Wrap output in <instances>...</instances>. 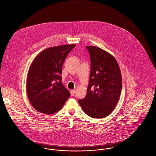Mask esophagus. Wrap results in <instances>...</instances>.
I'll list each match as a JSON object with an SVG mask.
<instances>
[{
  "label": "esophagus",
  "mask_w": 156,
  "mask_h": 156,
  "mask_svg": "<svg viewBox=\"0 0 156 156\" xmlns=\"http://www.w3.org/2000/svg\"><path fill=\"white\" fill-rule=\"evenodd\" d=\"M75 90H70V94L72 96H74L75 95Z\"/></svg>",
  "instance_id": "obj_1"
}]
</instances>
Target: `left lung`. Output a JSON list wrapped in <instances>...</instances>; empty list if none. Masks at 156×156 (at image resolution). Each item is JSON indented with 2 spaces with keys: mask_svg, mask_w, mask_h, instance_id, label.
Masks as SVG:
<instances>
[{
  "mask_svg": "<svg viewBox=\"0 0 156 156\" xmlns=\"http://www.w3.org/2000/svg\"><path fill=\"white\" fill-rule=\"evenodd\" d=\"M90 56L91 70L86 97L78 103L94 119L107 117L114 109L121 94L122 78L115 58L95 46H86Z\"/></svg>",
  "mask_w": 156,
  "mask_h": 156,
  "instance_id": "obj_1",
  "label": "left lung"
}]
</instances>
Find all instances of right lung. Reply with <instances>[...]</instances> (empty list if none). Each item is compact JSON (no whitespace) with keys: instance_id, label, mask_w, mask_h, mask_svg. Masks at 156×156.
Here are the masks:
<instances>
[{"instance_id":"obj_1","label":"right lung","mask_w":156,"mask_h":156,"mask_svg":"<svg viewBox=\"0 0 156 156\" xmlns=\"http://www.w3.org/2000/svg\"><path fill=\"white\" fill-rule=\"evenodd\" d=\"M76 44L49 47L39 53L27 74V94L39 112L53 114L64 105L70 94L61 83L62 66Z\"/></svg>"}]
</instances>
